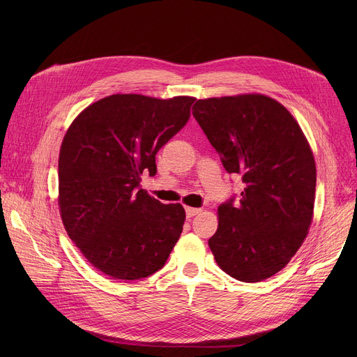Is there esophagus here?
Returning <instances> with one entry per match:
<instances>
[{
	"mask_svg": "<svg viewBox=\"0 0 357 357\" xmlns=\"http://www.w3.org/2000/svg\"><path fill=\"white\" fill-rule=\"evenodd\" d=\"M185 213H186V218H192L194 215H197V214H199V213H201V208L186 207V208H185Z\"/></svg>",
	"mask_w": 357,
	"mask_h": 357,
	"instance_id": "1",
	"label": "esophagus"
}]
</instances>
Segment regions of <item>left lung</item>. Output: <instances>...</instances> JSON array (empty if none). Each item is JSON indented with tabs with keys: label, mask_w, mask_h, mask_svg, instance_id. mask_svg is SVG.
I'll list each match as a JSON object with an SVG mask.
<instances>
[{
	"label": "left lung",
	"mask_w": 357,
	"mask_h": 357,
	"mask_svg": "<svg viewBox=\"0 0 357 357\" xmlns=\"http://www.w3.org/2000/svg\"><path fill=\"white\" fill-rule=\"evenodd\" d=\"M192 116L245 190L218 207L208 246L218 266L259 282L288 265L312 221L317 171L291 112L261 93L198 100Z\"/></svg>",
	"instance_id": "obj_1"
}]
</instances>
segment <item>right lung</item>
Listing matches in <instances>:
<instances>
[{
	"label": "right lung",
	"instance_id": "add662e5",
	"mask_svg": "<svg viewBox=\"0 0 357 357\" xmlns=\"http://www.w3.org/2000/svg\"><path fill=\"white\" fill-rule=\"evenodd\" d=\"M195 98L116 93L73 120L59 153V208L68 236L104 275L135 280L162 269L182 233L181 204L140 186L156 153L188 123Z\"/></svg>",
	"mask_w": 357,
	"mask_h": 357
}]
</instances>
